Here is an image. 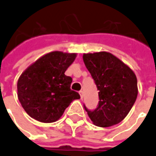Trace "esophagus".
Wrapping results in <instances>:
<instances>
[{
	"label": "esophagus",
	"mask_w": 156,
	"mask_h": 156,
	"mask_svg": "<svg viewBox=\"0 0 156 156\" xmlns=\"http://www.w3.org/2000/svg\"><path fill=\"white\" fill-rule=\"evenodd\" d=\"M79 94H80V99L82 100V98H83V92H82V91H80V92H79Z\"/></svg>",
	"instance_id": "obj_1"
}]
</instances>
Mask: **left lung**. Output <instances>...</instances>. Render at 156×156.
I'll return each mask as SVG.
<instances>
[{
	"instance_id": "obj_1",
	"label": "left lung",
	"mask_w": 156,
	"mask_h": 156,
	"mask_svg": "<svg viewBox=\"0 0 156 156\" xmlns=\"http://www.w3.org/2000/svg\"><path fill=\"white\" fill-rule=\"evenodd\" d=\"M83 62L99 90L94 110L84 105L92 122L100 127L120 123L129 113L137 97V80L134 72L109 52L83 55Z\"/></svg>"
}]
</instances>
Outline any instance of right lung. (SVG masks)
Instances as JSON below:
<instances>
[{
  "label": "right lung",
  "instance_id": "obj_1",
  "mask_svg": "<svg viewBox=\"0 0 156 156\" xmlns=\"http://www.w3.org/2000/svg\"><path fill=\"white\" fill-rule=\"evenodd\" d=\"M76 54L53 51L27 68L19 78L18 98L30 117L43 123L58 120L80 94L70 89L72 78L65 71Z\"/></svg>",
  "mask_w": 156,
  "mask_h": 156
}]
</instances>
